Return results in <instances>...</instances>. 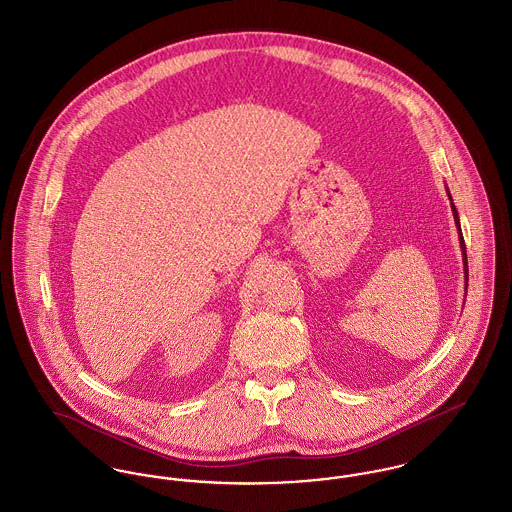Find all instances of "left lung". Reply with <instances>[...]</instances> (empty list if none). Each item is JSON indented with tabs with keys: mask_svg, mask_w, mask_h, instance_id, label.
I'll return each mask as SVG.
<instances>
[{
	"mask_svg": "<svg viewBox=\"0 0 512 512\" xmlns=\"http://www.w3.org/2000/svg\"><path fill=\"white\" fill-rule=\"evenodd\" d=\"M446 193L450 197V205H452V213H454V221H456V227H458V238H460V248H462V262H464V276H465V293H467V254H465V242L464 234H462V227H460V217H458V209L452 201V195H450V189L446 187Z\"/></svg>",
	"mask_w": 512,
	"mask_h": 512,
	"instance_id": "left-lung-1",
	"label": "left lung"
}]
</instances>
